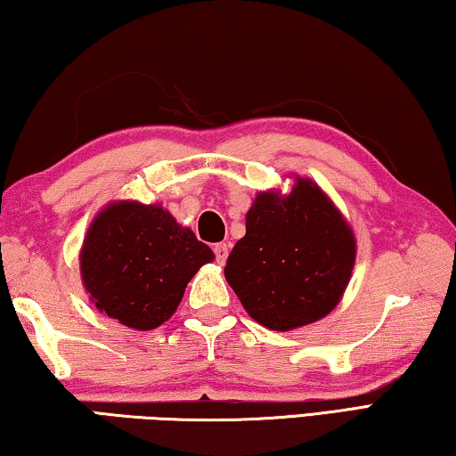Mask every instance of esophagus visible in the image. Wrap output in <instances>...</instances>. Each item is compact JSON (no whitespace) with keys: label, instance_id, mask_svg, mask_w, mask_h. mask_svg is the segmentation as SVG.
Here are the masks:
<instances>
[{"label":"esophagus","instance_id":"34e87169","mask_svg":"<svg viewBox=\"0 0 456 456\" xmlns=\"http://www.w3.org/2000/svg\"><path fill=\"white\" fill-rule=\"evenodd\" d=\"M213 251H215V256H217V264L225 265L227 256H229V245L227 243H217L213 247Z\"/></svg>","mask_w":456,"mask_h":456}]
</instances>
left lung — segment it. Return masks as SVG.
<instances>
[{
    "instance_id": "left-lung-1",
    "label": "left lung",
    "mask_w": 456,
    "mask_h": 456,
    "mask_svg": "<svg viewBox=\"0 0 456 456\" xmlns=\"http://www.w3.org/2000/svg\"><path fill=\"white\" fill-rule=\"evenodd\" d=\"M356 264L352 225L318 183L293 176L291 191L257 192L225 280L261 326L289 331L334 310Z\"/></svg>"
}]
</instances>
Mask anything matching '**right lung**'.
<instances>
[{
	"label": "right lung",
	"mask_w": 456,
	"mask_h": 456,
	"mask_svg": "<svg viewBox=\"0 0 456 456\" xmlns=\"http://www.w3.org/2000/svg\"><path fill=\"white\" fill-rule=\"evenodd\" d=\"M213 259L163 205L110 200L84 235L80 275L100 314L149 331L171 318L192 275Z\"/></svg>",
	"instance_id": "add662e5"
}]
</instances>
